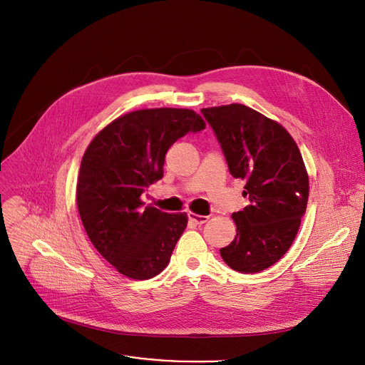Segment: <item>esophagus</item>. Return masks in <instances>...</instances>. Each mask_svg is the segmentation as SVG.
<instances>
[{
	"label": "esophagus",
	"instance_id": "esophagus-1",
	"mask_svg": "<svg viewBox=\"0 0 365 365\" xmlns=\"http://www.w3.org/2000/svg\"><path fill=\"white\" fill-rule=\"evenodd\" d=\"M187 216H189V220L194 222L195 225H202L208 220L207 216H201V215H197V213H189Z\"/></svg>",
	"mask_w": 365,
	"mask_h": 365
}]
</instances>
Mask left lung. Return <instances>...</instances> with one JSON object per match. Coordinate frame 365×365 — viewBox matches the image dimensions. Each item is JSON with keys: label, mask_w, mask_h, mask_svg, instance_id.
I'll use <instances>...</instances> for the list:
<instances>
[{"label": "left lung", "mask_w": 365, "mask_h": 365, "mask_svg": "<svg viewBox=\"0 0 365 365\" xmlns=\"http://www.w3.org/2000/svg\"><path fill=\"white\" fill-rule=\"evenodd\" d=\"M222 145L229 171L245 182L250 205L232 215L237 237L220 248L229 267L260 272L292 247L306 212L309 176L292 134L241 103L201 109Z\"/></svg>", "instance_id": "left-lung-1"}]
</instances>
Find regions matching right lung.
<instances>
[{"label": "right lung", "mask_w": 365, "mask_h": 365, "mask_svg": "<svg viewBox=\"0 0 365 365\" xmlns=\"http://www.w3.org/2000/svg\"><path fill=\"white\" fill-rule=\"evenodd\" d=\"M204 128L192 109H139L109 123L86 149L76 205L91 244L120 274L149 279L168 264L187 215L143 207L140 197L163 178L168 148Z\"/></svg>", "instance_id": "right-lung-1"}]
</instances>
